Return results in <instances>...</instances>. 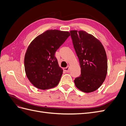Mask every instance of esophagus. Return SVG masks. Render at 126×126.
<instances>
[{"label": "esophagus", "mask_w": 126, "mask_h": 126, "mask_svg": "<svg viewBox=\"0 0 126 126\" xmlns=\"http://www.w3.org/2000/svg\"><path fill=\"white\" fill-rule=\"evenodd\" d=\"M69 69H70V67L68 66L66 68H63V70L66 72H69Z\"/></svg>", "instance_id": "obj_1"}]
</instances>
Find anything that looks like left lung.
<instances>
[{
    "label": "left lung",
    "mask_w": 126,
    "mask_h": 126,
    "mask_svg": "<svg viewBox=\"0 0 126 126\" xmlns=\"http://www.w3.org/2000/svg\"><path fill=\"white\" fill-rule=\"evenodd\" d=\"M70 32L81 68L80 76L74 80L75 86L82 92H93L101 86L107 74L105 49L99 40L85 31Z\"/></svg>",
    "instance_id": "8db88e82"
}]
</instances>
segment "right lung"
<instances>
[{"mask_svg": "<svg viewBox=\"0 0 126 126\" xmlns=\"http://www.w3.org/2000/svg\"><path fill=\"white\" fill-rule=\"evenodd\" d=\"M70 35L68 32L48 30L28 46L24 59L25 72L30 82L38 89H48L59 84L63 70L55 53Z\"/></svg>", "mask_w": 126, "mask_h": 126, "instance_id": "1", "label": "right lung"}]
</instances>
